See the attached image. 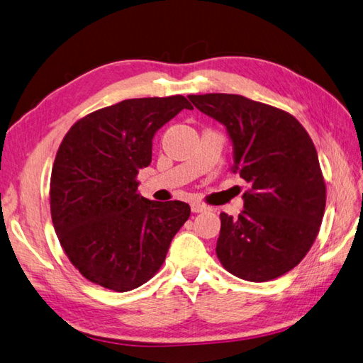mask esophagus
Masks as SVG:
<instances>
[{
    "label": "esophagus",
    "instance_id": "esophagus-1",
    "mask_svg": "<svg viewBox=\"0 0 363 363\" xmlns=\"http://www.w3.org/2000/svg\"><path fill=\"white\" fill-rule=\"evenodd\" d=\"M191 209H192V213H203V211H206L208 206H205L203 203H200V202H192Z\"/></svg>",
    "mask_w": 363,
    "mask_h": 363
}]
</instances>
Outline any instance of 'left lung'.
<instances>
[{
	"mask_svg": "<svg viewBox=\"0 0 363 363\" xmlns=\"http://www.w3.org/2000/svg\"><path fill=\"white\" fill-rule=\"evenodd\" d=\"M189 101L227 128L238 172L250 189L244 211L220 214L216 253L231 275L264 283L292 270L315 240L326 186L315 146L287 111L240 94H191Z\"/></svg>",
	"mask_w": 363,
	"mask_h": 363,
	"instance_id": "1",
	"label": "left lung"
}]
</instances>
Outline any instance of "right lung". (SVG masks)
Masks as SVG:
<instances>
[{
  "label": "right lung",
  "instance_id": "add662e5",
  "mask_svg": "<svg viewBox=\"0 0 363 363\" xmlns=\"http://www.w3.org/2000/svg\"><path fill=\"white\" fill-rule=\"evenodd\" d=\"M183 108H192L184 96L125 99L79 119L63 138L51 217L69 261L91 283L115 292L147 283L188 220V203L144 199L136 182L155 133Z\"/></svg>",
  "mask_w": 363,
  "mask_h": 363
}]
</instances>
